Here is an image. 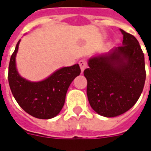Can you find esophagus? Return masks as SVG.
I'll return each mask as SVG.
<instances>
[{"label": "esophagus", "mask_w": 151, "mask_h": 151, "mask_svg": "<svg viewBox=\"0 0 151 151\" xmlns=\"http://www.w3.org/2000/svg\"><path fill=\"white\" fill-rule=\"evenodd\" d=\"M79 64H80L81 71L83 72V71H84V69H85V68H87V66H88L86 60H84V59H81V60H80V61H79Z\"/></svg>", "instance_id": "34e87169"}]
</instances>
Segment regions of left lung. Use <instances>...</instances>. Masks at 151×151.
<instances>
[{"mask_svg":"<svg viewBox=\"0 0 151 151\" xmlns=\"http://www.w3.org/2000/svg\"><path fill=\"white\" fill-rule=\"evenodd\" d=\"M122 46L92 56L83 71L87 96L96 113L114 117L134 106L146 80L144 54L134 36L121 29Z\"/></svg>","mask_w":151,"mask_h":151,"instance_id":"8db88e82","label":"left lung"}]
</instances>
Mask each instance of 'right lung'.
<instances>
[{
	"label": "right lung",
	"instance_id": "1",
	"mask_svg": "<svg viewBox=\"0 0 151 151\" xmlns=\"http://www.w3.org/2000/svg\"><path fill=\"white\" fill-rule=\"evenodd\" d=\"M20 41L11 56L8 80L15 100L29 115L39 119L56 116L63 107L66 94L71 82L80 74L79 64L64 67L53 72L45 80L32 82L19 75L16 67Z\"/></svg>",
	"mask_w": 151,
	"mask_h": 151
}]
</instances>
